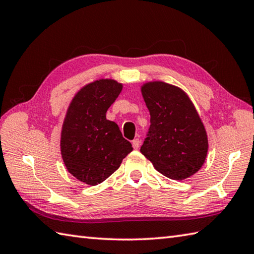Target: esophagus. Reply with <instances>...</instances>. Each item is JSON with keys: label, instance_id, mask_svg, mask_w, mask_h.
I'll return each instance as SVG.
<instances>
[{"label": "esophagus", "instance_id": "obj_1", "mask_svg": "<svg viewBox=\"0 0 254 254\" xmlns=\"http://www.w3.org/2000/svg\"><path fill=\"white\" fill-rule=\"evenodd\" d=\"M132 146L134 150H137V148L140 147V140H138V138H134L132 141Z\"/></svg>", "mask_w": 254, "mask_h": 254}]
</instances>
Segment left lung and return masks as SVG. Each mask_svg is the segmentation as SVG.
I'll list each match as a JSON object with an SVG mask.
<instances>
[{
	"mask_svg": "<svg viewBox=\"0 0 254 254\" xmlns=\"http://www.w3.org/2000/svg\"><path fill=\"white\" fill-rule=\"evenodd\" d=\"M141 92L151 114L141 153L171 180L192 176L208 152L206 128L192 101L180 87L158 80L143 83Z\"/></svg>",
	"mask_w": 254,
	"mask_h": 254,
	"instance_id": "8db88e82",
	"label": "left lung"
}]
</instances>
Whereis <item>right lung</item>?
<instances>
[{
	"instance_id": "1",
	"label": "right lung",
	"mask_w": 254,
	"mask_h": 254,
	"mask_svg": "<svg viewBox=\"0 0 254 254\" xmlns=\"http://www.w3.org/2000/svg\"><path fill=\"white\" fill-rule=\"evenodd\" d=\"M122 88L114 79H98L74 94L67 109L61 134L62 157L67 171L87 185L106 181L133 151L118 124L106 118Z\"/></svg>"
}]
</instances>
